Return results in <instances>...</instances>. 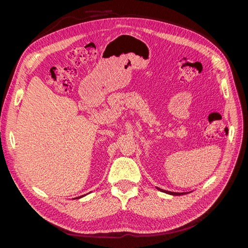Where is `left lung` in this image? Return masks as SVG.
I'll list each match as a JSON object with an SVG mask.
<instances>
[{"mask_svg":"<svg viewBox=\"0 0 248 248\" xmlns=\"http://www.w3.org/2000/svg\"><path fill=\"white\" fill-rule=\"evenodd\" d=\"M156 188L158 189L159 191H161V192H164V193L170 194V196H183V194H186V192H171V191H168V190H163V189H160V188H158V187H156Z\"/></svg>","mask_w":248,"mask_h":248,"instance_id":"8db88e82","label":"left lung"}]
</instances>
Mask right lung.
Listing matches in <instances>:
<instances>
[{
    "label": "right lung",
    "instance_id": "obj_1",
    "mask_svg": "<svg viewBox=\"0 0 248 248\" xmlns=\"http://www.w3.org/2000/svg\"><path fill=\"white\" fill-rule=\"evenodd\" d=\"M82 197H84V196H81V197H79V198H78V199H80V198H82Z\"/></svg>",
    "mask_w": 248,
    "mask_h": 248
}]
</instances>
